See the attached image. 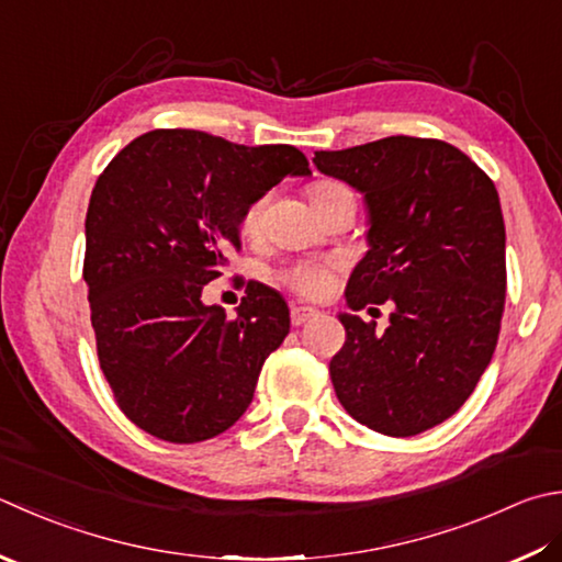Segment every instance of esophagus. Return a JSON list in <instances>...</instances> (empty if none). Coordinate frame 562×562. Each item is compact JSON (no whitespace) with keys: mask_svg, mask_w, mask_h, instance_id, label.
<instances>
[{"mask_svg":"<svg viewBox=\"0 0 562 562\" xmlns=\"http://www.w3.org/2000/svg\"><path fill=\"white\" fill-rule=\"evenodd\" d=\"M317 315V311H313V308H305V305H293L291 308V323L299 327V325H305L311 321V317H315Z\"/></svg>","mask_w":562,"mask_h":562,"instance_id":"34e87169","label":"esophagus"}]
</instances>
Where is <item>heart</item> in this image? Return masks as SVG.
I'll return each mask as SVG.
<instances>
[{"label": "heart", "instance_id": "heart-1", "mask_svg": "<svg viewBox=\"0 0 562 562\" xmlns=\"http://www.w3.org/2000/svg\"><path fill=\"white\" fill-rule=\"evenodd\" d=\"M335 188H342L340 183H330V181H323V183H315L311 195H321L327 193V190H335ZM263 205H267V198H259L254 200V203L245 210V217H241V227L245 232H254L259 227V220L263 213ZM281 281L293 289L295 293L301 295H321L327 291V285H330V269L325 267V263H315V261H299V263H291L289 269L281 271Z\"/></svg>", "mask_w": 562, "mask_h": 562}]
</instances>
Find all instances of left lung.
<instances>
[{"instance_id": "left-lung-1", "label": "left lung", "mask_w": 562, "mask_h": 562, "mask_svg": "<svg viewBox=\"0 0 562 562\" xmlns=\"http://www.w3.org/2000/svg\"><path fill=\"white\" fill-rule=\"evenodd\" d=\"M317 171L357 188L369 207V251L347 305L391 303L386 330L340 313L347 340L330 359L355 420L408 438L458 413L490 367L506 301L499 193L458 146L386 136L315 151Z\"/></svg>"}]
</instances>
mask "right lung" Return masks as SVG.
Masks as SVG:
<instances>
[{"label":"right lung","mask_w":562,"mask_h":562,"mask_svg":"<svg viewBox=\"0 0 562 562\" xmlns=\"http://www.w3.org/2000/svg\"><path fill=\"white\" fill-rule=\"evenodd\" d=\"M295 146H241L195 130H154L116 154L85 217L90 321L100 369L134 426L203 442L247 411L289 305L249 281L237 315L200 301L241 247L245 210L285 176H308Z\"/></svg>","instance_id":"1"}]
</instances>
